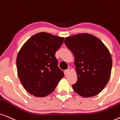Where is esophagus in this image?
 <instances>
[{"label": "esophagus", "mask_w": 120, "mask_h": 120, "mask_svg": "<svg viewBox=\"0 0 120 120\" xmlns=\"http://www.w3.org/2000/svg\"><path fill=\"white\" fill-rule=\"evenodd\" d=\"M69 69H66V70H65L64 71V74H65V75H68V74H69Z\"/></svg>", "instance_id": "34e87169"}]
</instances>
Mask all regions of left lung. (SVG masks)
I'll return each mask as SVG.
<instances>
[{
    "mask_svg": "<svg viewBox=\"0 0 120 120\" xmlns=\"http://www.w3.org/2000/svg\"><path fill=\"white\" fill-rule=\"evenodd\" d=\"M65 44L75 57L78 80L72 85L74 91L84 98L98 95L110 79L111 56L104 43L89 34L66 38Z\"/></svg>",
    "mask_w": 120,
    "mask_h": 120,
    "instance_id": "1",
    "label": "left lung"
}]
</instances>
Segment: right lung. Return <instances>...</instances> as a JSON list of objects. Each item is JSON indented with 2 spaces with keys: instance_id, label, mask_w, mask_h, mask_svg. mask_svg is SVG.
Listing matches in <instances>:
<instances>
[{
  "instance_id": "add662e5",
  "label": "right lung",
  "mask_w": 120,
  "mask_h": 120,
  "mask_svg": "<svg viewBox=\"0 0 120 120\" xmlns=\"http://www.w3.org/2000/svg\"><path fill=\"white\" fill-rule=\"evenodd\" d=\"M64 38L45 32L31 36L25 42L16 58L18 75L25 89L36 97L54 91L64 76L55 57Z\"/></svg>"
}]
</instances>
